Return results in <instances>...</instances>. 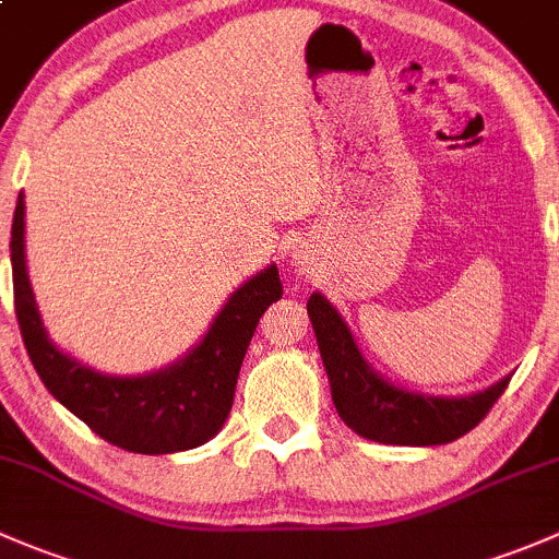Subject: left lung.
<instances>
[{"mask_svg": "<svg viewBox=\"0 0 559 559\" xmlns=\"http://www.w3.org/2000/svg\"><path fill=\"white\" fill-rule=\"evenodd\" d=\"M307 312L318 336L322 366L331 379L338 417L364 439L399 447L450 444L474 430L509 388L511 377L465 399H436L393 388L371 371L355 347L349 328L320 293H312Z\"/></svg>", "mask_w": 559, "mask_h": 559, "instance_id": "1", "label": "left lung"}]
</instances>
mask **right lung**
<instances>
[{"label": "right lung", "mask_w": 559, "mask_h": 559, "mask_svg": "<svg viewBox=\"0 0 559 559\" xmlns=\"http://www.w3.org/2000/svg\"><path fill=\"white\" fill-rule=\"evenodd\" d=\"M10 261L15 318L43 384L107 444L136 454L193 450L223 428L258 320L282 298L277 266H269L228 298L204 342L180 364L147 377H107L67 358L48 342L26 277L23 195L15 204Z\"/></svg>", "instance_id": "1"}]
</instances>
